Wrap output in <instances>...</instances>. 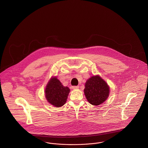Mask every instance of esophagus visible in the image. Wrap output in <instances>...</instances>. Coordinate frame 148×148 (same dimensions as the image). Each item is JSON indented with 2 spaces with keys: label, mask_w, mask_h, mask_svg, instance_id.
<instances>
[{
  "label": "esophagus",
  "mask_w": 148,
  "mask_h": 148,
  "mask_svg": "<svg viewBox=\"0 0 148 148\" xmlns=\"http://www.w3.org/2000/svg\"><path fill=\"white\" fill-rule=\"evenodd\" d=\"M79 88V86H72V89H77Z\"/></svg>",
  "instance_id": "34e87169"
}]
</instances>
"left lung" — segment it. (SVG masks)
Returning a JSON list of instances; mask_svg holds the SVG:
<instances>
[{"label":"left lung","mask_w":148,"mask_h":148,"mask_svg":"<svg viewBox=\"0 0 148 148\" xmlns=\"http://www.w3.org/2000/svg\"><path fill=\"white\" fill-rule=\"evenodd\" d=\"M110 93L108 85L100 76L89 78L85 85L84 94L87 100L92 105H99L106 100Z\"/></svg>","instance_id":"1"}]
</instances>
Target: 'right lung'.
<instances>
[{"label": "right lung", "mask_w": 148, "mask_h": 148, "mask_svg": "<svg viewBox=\"0 0 148 148\" xmlns=\"http://www.w3.org/2000/svg\"><path fill=\"white\" fill-rule=\"evenodd\" d=\"M69 92L67 86H64L56 77H52L46 86L45 96L49 103L60 107L65 104Z\"/></svg>", "instance_id": "1"}]
</instances>
